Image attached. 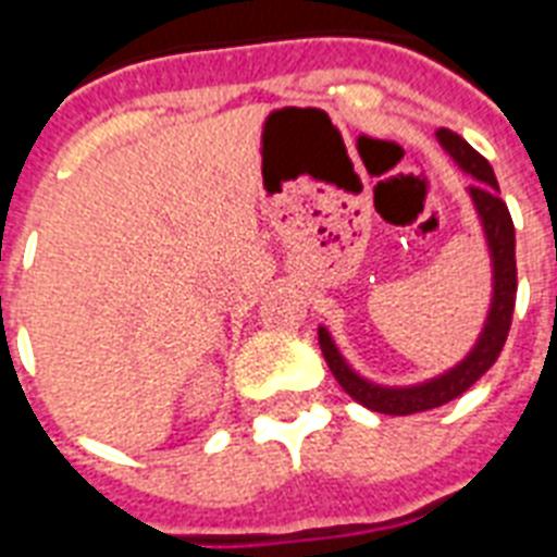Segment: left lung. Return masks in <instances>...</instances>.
<instances>
[{
    "label": "left lung",
    "mask_w": 557,
    "mask_h": 557,
    "mask_svg": "<svg viewBox=\"0 0 557 557\" xmlns=\"http://www.w3.org/2000/svg\"><path fill=\"white\" fill-rule=\"evenodd\" d=\"M440 144L448 150V156L457 161L459 168L471 173L476 178L474 185L468 187L474 208L483 222L485 243L492 251L494 265V297L492 309H488V321L483 326V335L476 338L474 349L459 361L454 370L445 375L424 381V384H413V387H381L372 381L361 379L352 367L344 361V356L335 347V341L330 338V332L318 330V341H321L323 358L330 364L332 375L338 379V384L347 389L349 396L356 398L358 405L370 407L375 413L387 416H410L422 413V410H433L454 401L462 396L476 379H483L485 372L492 370L494 361L500 358L503 344L509 338L511 314H515V295H518V262H515V222L506 208V201L500 199V185L494 178L492 164L462 138V135L450 133V129H440L436 133Z\"/></svg>",
    "instance_id": "left-lung-1"
}]
</instances>
